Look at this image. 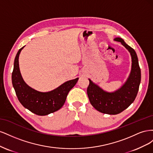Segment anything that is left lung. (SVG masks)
<instances>
[{
    "label": "left lung",
    "mask_w": 153,
    "mask_h": 153,
    "mask_svg": "<svg viewBox=\"0 0 153 153\" xmlns=\"http://www.w3.org/2000/svg\"><path fill=\"white\" fill-rule=\"evenodd\" d=\"M115 41L121 44L130 53L131 69L126 82L121 88L114 92H107L89 78V85L87 92L90 103L99 112L115 115L126 109L135 100L141 80V71L135 51L129 47L121 38H115Z\"/></svg>",
    "instance_id": "1"
}]
</instances>
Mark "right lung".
I'll return each mask as SVG.
<instances>
[{"mask_svg":"<svg viewBox=\"0 0 153 153\" xmlns=\"http://www.w3.org/2000/svg\"><path fill=\"white\" fill-rule=\"evenodd\" d=\"M23 47L18 50L14 62L12 84L20 103L30 112L38 115H46L56 112L65 103L68 92L75 85L78 78L64 82L51 91H38L27 85L23 79L19 68V55Z\"/></svg>","mask_w":153,"mask_h":153,"instance_id":"right-lung-1","label":"right lung"}]
</instances>
